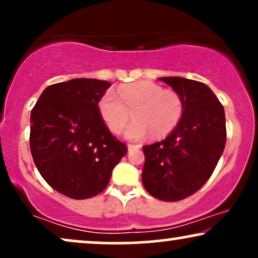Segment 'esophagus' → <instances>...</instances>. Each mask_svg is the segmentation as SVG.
Returning <instances> with one entry per match:
<instances>
[{"label": "esophagus", "instance_id": "1", "mask_svg": "<svg viewBox=\"0 0 258 258\" xmlns=\"http://www.w3.org/2000/svg\"><path fill=\"white\" fill-rule=\"evenodd\" d=\"M141 146H135V144H128V151H134L140 149Z\"/></svg>", "mask_w": 258, "mask_h": 258}]
</instances>
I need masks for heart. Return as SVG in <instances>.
<instances>
[{
  "mask_svg": "<svg viewBox=\"0 0 258 258\" xmlns=\"http://www.w3.org/2000/svg\"><path fill=\"white\" fill-rule=\"evenodd\" d=\"M107 90L98 101V111L110 132L121 133L133 111L134 121L124 136L130 141H141L151 133L154 137H164L181 122L184 102L177 91L164 89L154 82H137L122 86L117 91Z\"/></svg>",
  "mask_w": 258,
  "mask_h": 258,
  "instance_id": "b5f03b06",
  "label": "heart"
}]
</instances>
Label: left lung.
Segmentation results:
<instances>
[{"label":"left lung","mask_w":258,"mask_h":258,"mask_svg":"<svg viewBox=\"0 0 258 258\" xmlns=\"http://www.w3.org/2000/svg\"><path fill=\"white\" fill-rule=\"evenodd\" d=\"M158 80L181 95L184 112L163 141L143 146L142 182L151 196L175 202L195 194L214 172L227 141L225 114L207 84L178 76Z\"/></svg>","instance_id":"1"}]
</instances>
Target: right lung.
<instances>
[{
  "mask_svg": "<svg viewBox=\"0 0 258 258\" xmlns=\"http://www.w3.org/2000/svg\"><path fill=\"white\" fill-rule=\"evenodd\" d=\"M110 86L95 79L51 84L31 110L35 165L51 188L70 199H90L103 191L128 151L98 111V101Z\"/></svg>",
  "mask_w": 258,
  "mask_h": 258,
  "instance_id": "obj_1",
  "label": "right lung"
}]
</instances>
